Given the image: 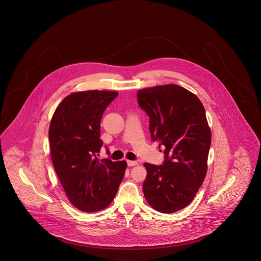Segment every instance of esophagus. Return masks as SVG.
Masks as SVG:
<instances>
[{
  "label": "esophagus",
  "instance_id": "34e87169",
  "mask_svg": "<svg viewBox=\"0 0 261 261\" xmlns=\"http://www.w3.org/2000/svg\"><path fill=\"white\" fill-rule=\"evenodd\" d=\"M127 165H128L129 167H133V166H137V165H138V162H137V161H132V160H127Z\"/></svg>",
  "mask_w": 261,
  "mask_h": 261
}]
</instances>
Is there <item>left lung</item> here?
<instances>
[{
    "mask_svg": "<svg viewBox=\"0 0 261 261\" xmlns=\"http://www.w3.org/2000/svg\"><path fill=\"white\" fill-rule=\"evenodd\" d=\"M137 101L150 118L151 138L165 154L163 165L143 164L145 199L158 212H177L192 202L207 173L211 130L204 107L177 84L139 89Z\"/></svg>",
    "mask_w": 261,
    "mask_h": 261,
    "instance_id": "obj_1",
    "label": "left lung"
}]
</instances>
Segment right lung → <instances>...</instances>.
<instances>
[{"mask_svg":"<svg viewBox=\"0 0 261 261\" xmlns=\"http://www.w3.org/2000/svg\"><path fill=\"white\" fill-rule=\"evenodd\" d=\"M117 91L87 90L59 104L49 126L51 159L71 204L83 212L110 205L123 180L125 161L99 159L100 122Z\"/></svg>","mask_w":261,"mask_h":261,"instance_id":"right-lung-1","label":"right lung"}]
</instances>
